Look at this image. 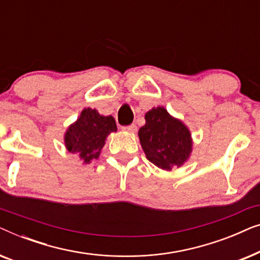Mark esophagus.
<instances>
[{"label":"esophagus","mask_w":260,"mask_h":260,"mask_svg":"<svg viewBox=\"0 0 260 260\" xmlns=\"http://www.w3.org/2000/svg\"><path fill=\"white\" fill-rule=\"evenodd\" d=\"M124 131H126V133H130V134H135L137 131V126L135 125V124H131V125H127V126H124L123 127Z\"/></svg>","instance_id":"esophagus-1"}]
</instances>
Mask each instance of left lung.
Instances as JSON below:
<instances>
[{"label": "left lung", "instance_id": "left-lung-1", "mask_svg": "<svg viewBox=\"0 0 260 260\" xmlns=\"http://www.w3.org/2000/svg\"><path fill=\"white\" fill-rule=\"evenodd\" d=\"M144 118L138 137L149 161L163 170L183 166L193 150V140L186 124L163 106L149 110Z\"/></svg>", "mask_w": 260, "mask_h": 260}]
</instances>
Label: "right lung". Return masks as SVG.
I'll list each match as a JSON object with an SVG mask.
<instances>
[{
    "label": "right lung",
    "instance_id": "add662e5",
    "mask_svg": "<svg viewBox=\"0 0 260 260\" xmlns=\"http://www.w3.org/2000/svg\"><path fill=\"white\" fill-rule=\"evenodd\" d=\"M117 125L112 116H103L95 109L85 108L76 122L67 127L63 142L71 154L90 165L101 155L106 137L116 133Z\"/></svg>",
    "mask_w": 260,
    "mask_h": 260
}]
</instances>
